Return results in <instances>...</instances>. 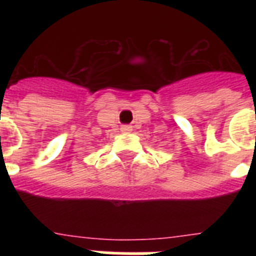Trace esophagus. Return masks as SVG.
<instances>
[{"instance_id": "obj_1", "label": "esophagus", "mask_w": 256, "mask_h": 256, "mask_svg": "<svg viewBox=\"0 0 256 256\" xmlns=\"http://www.w3.org/2000/svg\"><path fill=\"white\" fill-rule=\"evenodd\" d=\"M120 132H132V126H130V124H124V126H122V128H120Z\"/></svg>"}]
</instances>
